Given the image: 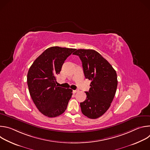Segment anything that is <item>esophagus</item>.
<instances>
[{"instance_id":"1","label":"esophagus","mask_w":150,"mask_h":150,"mask_svg":"<svg viewBox=\"0 0 150 150\" xmlns=\"http://www.w3.org/2000/svg\"><path fill=\"white\" fill-rule=\"evenodd\" d=\"M78 91H79V90H73V93L75 94V93H78Z\"/></svg>"}]
</instances>
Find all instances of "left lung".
<instances>
[{"label": "left lung", "mask_w": 150, "mask_h": 150, "mask_svg": "<svg viewBox=\"0 0 150 150\" xmlns=\"http://www.w3.org/2000/svg\"><path fill=\"white\" fill-rule=\"evenodd\" d=\"M82 61L83 74L91 81L87 98L80 103L81 112L90 119L101 116L109 109L116 94V71L99 53L91 49H78L74 53Z\"/></svg>", "instance_id": "1"}]
</instances>
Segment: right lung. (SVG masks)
<instances>
[{
  "mask_svg": "<svg viewBox=\"0 0 150 150\" xmlns=\"http://www.w3.org/2000/svg\"><path fill=\"white\" fill-rule=\"evenodd\" d=\"M75 49L51 47L33 62L27 74L31 97L37 108L49 117L62 115L67 108L72 90L57 87L56 76L67 57Z\"/></svg>",
  "mask_w": 150,
  "mask_h": 150,
  "instance_id": "obj_1",
  "label": "right lung"
}]
</instances>
